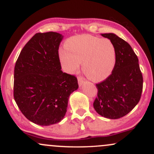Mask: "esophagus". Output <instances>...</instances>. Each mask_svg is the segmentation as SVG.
Here are the masks:
<instances>
[{
	"instance_id": "esophagus-1",
	"label": "esophagus",
	"mask_w": 154,
	"mask_h": 154,
	"mask_svg": "<svg viewBox=\"0 0 154 154\" xmlns=\"http://www.w3.org/2000/svg\"><path fill=\"white\" fill-rule=\"evenodd\" d=\"M77 79H78L79 86V87H81V86H82V85L84 84V82H85L84 79H83L82 78V77H78V78H77Z\"/></svg>"
}]
</instances>
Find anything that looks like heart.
I'll list each match as a JSON object with an SVG mask.
<instances>
[{
  "mask_svg": "<svg viewBox=\"0 0 154 154\" xmlns=\"http://www.w3.org/2000/svg\"><path fill=\"white\" fill-rule=\"evenodd\" d=\"M59 59L66 72L73 74L82 62V70L91 80L100 82L112 73L116 64L114 45L107 39L89 35H76L66 40Z\"/></svg>",
  "mask_w": 154,
  "mask_h": 154,
  "instance_id": "heart-1",
  "label": "heart"
}]
</instances>
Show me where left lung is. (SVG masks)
I'll list each match as a JSON object with an SVG mask.
<instances>
[{
  "instance_id": "obj_1",
  "label": "left lung",
  "mask_w": 154,
  "mask_h": 154,
  "mask_svg": "<svg viewBox=\"0 0 154 154\" xmlns=\"http://www.w3.org/2000/svg\"><path fill=\"white\" fill-rule=\"evenodd\" d=\"M100 35L114 45L116 64L111 75L96 84L98 97L93 107L100 116L116 119L127 115L138 103L143 79L137 56L130 44L114 33Z\"/></svg>"
}]
</instances>
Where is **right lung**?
Masks as SVG:
<instances>
[{
  "label": "right lung",
  "mask_w": 154,
  "mask_h": 154,
  "mask_svg": "<svg viewBox=\"0 0 154 154\" xmlns=\"http://www.w3.org/2000/svg\"><path fill=\"white\" fill-rule=\"evenodd\" d=\"M63 38L54 32L36 33L15 64L16 103L26 119L41 126L63 119L69 95L79 88L75 76L61 70L59 48Z\"/></svg>",
  "instance_id": "1"
}]
</instances>
